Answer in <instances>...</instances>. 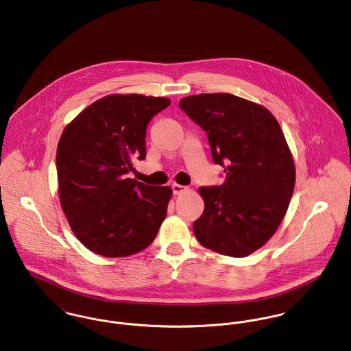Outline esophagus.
Masks as SVG:
<instances>
[{
    "mask_svg": "<svg viewBox=\"0 0 351 351\" xmlns=\"http://www.w3.org/2000/svg\"><path fill=\"white\" fill-rule=\"evenodd\" d=\"M184 191H187V187L180 186V184H172V192H173L175 195H180V193H183Z\"/></svg>",
    "mask_w": 351,
    "mask_h": 351,
    "instance_id": "1",
    "label": "esophagus"
}]
</instances>
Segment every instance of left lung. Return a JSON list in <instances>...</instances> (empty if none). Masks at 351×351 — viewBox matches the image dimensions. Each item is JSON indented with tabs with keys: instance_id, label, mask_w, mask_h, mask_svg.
I'll return each instance as SVG.
<instances>
[{
	"instance_id": "left-lung-1",
	"label": "left lung",
	"mask_w": 351,
	"mask_h": 351,
	"mask_svg": "<svg viewBox=\"0 0 351 351\" xmlns=\"http://www.w3.org/2000/svg\"><path fill=\"white\" fill-rule=\"evenodd\" d=\"M179 108L207 134L226 175L221 186L199 189L206 207L193 221L195 237L221 255L247 256L274 235L294 192L295 167L279 123L230 93L184 97Z\"/></svg>"
}]
</instances>
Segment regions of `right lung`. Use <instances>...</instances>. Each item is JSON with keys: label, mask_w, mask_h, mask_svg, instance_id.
Instances as JSON below:
<instances>
[{"label": "right lung", "mask_w": 351, "mask_h": 351, "mask_svg": "<svg viewBox=\"0 0 351 351\" xmlns=\"http://www.w3.org/2000/svg\"><path fill=\"white\" fill-rule=\"evenodd\" d=\"M169 104L164 97L110 95L64 130L56 155L58 195L73 234L88 250L128 256L158 235L172 189L127 175L135 171L134 159H145L148 123Z\"/></svg>", "instance_id": "obj_1"}]
</instances>
